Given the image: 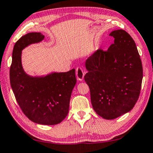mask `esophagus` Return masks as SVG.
I'll list each match as a JSON object with an SVG mask.
<instances>
[{"label":"esophagus","mask_w":153,"mask_h":153,"mask_svg":"<svg viewBox=\"0 0 153 153\" xmlns=\"http://www.w3.org/2000/svg\"><path fill=\"white\" fill-rule=\"evenodd\" d=\"M84 75H85V72L84 71L83 69L80 67H77L76 68V77L77 79L79 81H82L83 79Z\"/></svg>","instance_id":"obj_1"}]
</instances>
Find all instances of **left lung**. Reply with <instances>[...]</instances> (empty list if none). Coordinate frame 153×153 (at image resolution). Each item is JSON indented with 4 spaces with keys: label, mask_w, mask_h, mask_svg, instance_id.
Returning a JSON list of instances; mask_svg holds the SVG:
<instances>
[{
    "label": "left lung",
    "mask_w": 153,
    "mask_h": 153,
    "mask_svg": "<svg viewBox=\"0 0 153 153\" xmlns=\"http://www.w3.org/2000/svg\"><path fill=\"white\" fill-rule=\"evenodd\" d=\"M114 42L108 50L99 49L86 62L84 80L93 108L99 116L111 120L129 111L141 91L143 69L136 45L125 30H114Z\"/></svg>",
    "instance_id": "1"
}]
</instances>
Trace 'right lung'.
Segmentation results:
<instances>
[{"label":"right lung","mask_w":153,"mask_h":153,"mask_svg":"<svg viewBox=\"0 0 153 153\" xmlns=\"http://www.w3.org/2000/svg\"><path fill=\"white\" fill-rule=\"evenodd\" d=\"M40 33H30L14 45L10 67V83L22 111L31 121L41 125L59 124L66 117L73 88L76 84L75 69L54 73L43 77H33L24 73L22 50L43 39Z\"/></svg>","instance_id":"obj_1"}]
</instances>
